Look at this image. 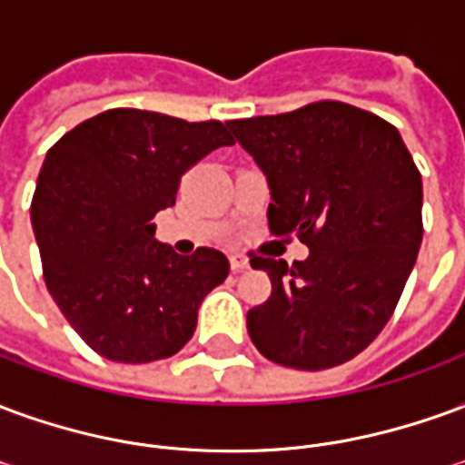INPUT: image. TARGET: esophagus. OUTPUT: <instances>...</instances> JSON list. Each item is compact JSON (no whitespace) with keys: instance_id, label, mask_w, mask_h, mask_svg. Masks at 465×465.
<instances>
[{"instance_id":"obj_1","label":"esophagus","mask_w":465,"mask_h":465,"mask_svg":"<svg viewBox=\"0 0 465 465\" xmlns=\"http://www.w3.org/2000/svg\"><path fill=\"white\" fill-rule=\"evenodd\" d=\"M249 269V259L246 256H239V253H233L232 256V272L233 273H242Z\"/></svg>"}]
</instances>
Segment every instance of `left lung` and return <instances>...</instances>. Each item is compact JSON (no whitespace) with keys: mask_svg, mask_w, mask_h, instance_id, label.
Wrapping results in <instances>:
<instances>
[{"mask_svg":"<svg viewBox=\"0 0 465 465\" xmlns=\"http://www.w3.org/2000/svg\"><path fill=\"white\" fill-rule=\"evenodd\" d=\"M266 176L273 233H296L306 262L262 259L272 296L246 313L273 363L322 371L366 349L396 309L419 256L420 173L396 126L343 104L226 122Z\"/></svg>","mask_w":465,"mask_h":465,"instance_id":"1","label":"left lung"}]
</instances>
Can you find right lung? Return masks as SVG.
<instances>
[{
    "instance_id": "1",
    "label": "right lung",
    "mask_w": 465,
    "mask_h": 465,
    "mask_svg": "<svg viewBox=\"0 0 465 465\" xmlns=\"http://www.w3.org/2000/svg\"><path fill=\"white\" fill-rule=\"evenodd\" d=\"M232 143L222 122L109 109L46 152L32 199L46 289L99 356L149 363L193 336L229 259L209 246L179 256L153 239V216L176 203L189 166Z\"/></svg>"
}]
</instances>
